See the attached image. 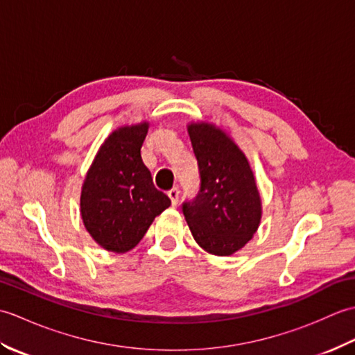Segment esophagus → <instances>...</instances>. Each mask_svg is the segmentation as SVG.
<instances>
[{"mask_svg": "<svg viewBox=\"0 0 355 355\" xmlns=\"http://www.w3.org/2000/svg\"><path fill=\"white\" fill-rule=\"evenodd\" d=\"M168 197L171 198L172 206H177L178 205V198H180V191L177 189V187H173V189H171L168 192Z\"/></svg>", "mask_w": 355, "mask_h": 355, "instance_id": "34e87169", "label": "esophagus"}]
</instances>
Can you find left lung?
I'll return each mask as SVG.
<instances>
[{
    "mask_svg": "<svg viewBox=\"0 0 355 355\" xmlns=\"http://www.w3.org/2000/svg\"><path fill=\"white\" fill-rule=\"evenodd\" d=\"M201 186L183 214L197 244L210 254L230 256L258 232L262 201L245 154L230 135L209 122L187 125Z\"/></svg>",
    "mask_w": 355,
    "mask_h": 355,
    "instance_id": "obj_1",
    "label": "left lung"
}]
</instances>
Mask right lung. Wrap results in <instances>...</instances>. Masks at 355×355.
<instances>
[{
    "instance_id": "obj_1",
    "label": "right lung",
    "mask_w": 355,
    "mask_h": 355,
    "mask_svg": "<svg viewBox=\"0 0 355 355\" xmlns=\"http://www.w3.org/2000/svg\"><path fill=\"white\" fill-rule=\"evenodd\" d=\"M149 123L120 126L97 150L80 192V216L97 244L126 253L145 236L155 216L171 206L157 191L140 149Z\"/></svg>"
}]
</instances>
